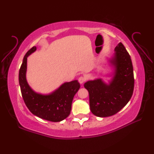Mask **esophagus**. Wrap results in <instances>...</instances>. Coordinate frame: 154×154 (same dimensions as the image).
Segmentation results:
<instances>
[{"mask_svg":"<svg viewBox=\"0 0 154 154\" xmlns=\"http://www.w3.org/2000/svg\"><path fill=\"white\" fill-rule=\"evenodd\" d=\"M78 80H79V82L81 83V84H83V83L86 81V77L84 76H80Z\"/></svg>","mask_w":154,"mask_h":154,"instance_id":"34e87169","label":"esophagus"}]
</instances>
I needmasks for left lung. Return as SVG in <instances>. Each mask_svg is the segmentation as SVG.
Listing matches in <instances>:
<instances>
[{"label": "left lung", "instance_id": "1", "mask_svg": "<svg viewBox=\"0 0 154 154\" xmlns=\"http://www.w3.org/2000/svg\"><path fill=\"white\" fill-rule=\"evenodd\" d=\"M115 51L109 60L114 72L109 84L101 79L88 81L84 84L89 92L90 110L100 118L116 114L126 105L133 94L134 79L130 56L122 43L116 47Z\"/></svg>", "mask_w": 154, "mask_h": 154}]
</instances>
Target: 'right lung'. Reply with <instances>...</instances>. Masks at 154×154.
Returning a JSON list of instances; mask_svg holds the SVG:
<instances>
[{
    "mask_svg": "<svg viewBox=\"0 0 154 154\" xmlns=\"http://www.w3.org/2000/svg\"><path fill=\"white\" fill-rule=\"evenodd\" d=\"M36 49L34 46L26 54L19 71L22 98L28 109L35 116L50 122L62 121L71 113L72 99L80 88V84L77 80L66 82L49 94H41L33 91L28 85L26 74L28 56Z\"/></svg>",
    "mask_w": 154,
    "mask_h": 154,
    "instance_id": "right-lung-1",
    "label": "right lung"
}]
</instances>
